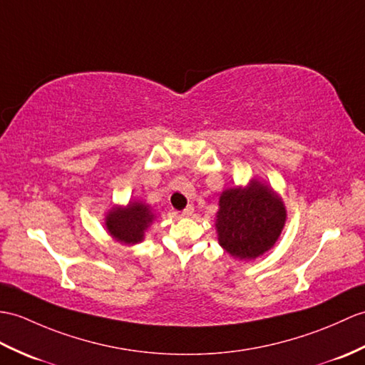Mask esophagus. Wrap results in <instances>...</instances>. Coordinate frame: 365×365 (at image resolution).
Returning <instances> with one entry per match:
<instances>
[{
  "label": "esophagus",
  "mask_w": 365,
  "mask_h": 365,
  "mask_svg": "<svg viewBox=\"0 0 365 365\" xmlns=\"http://www.w3.org/2000/svg\"><path fill=\"white\" fill-rule=\"evenodd\" d=\"M194 213V207L192 205H188L185 210H183V216H192Z\"/></svg>",
  "instance_id": "34e87169"
}]
</instances>
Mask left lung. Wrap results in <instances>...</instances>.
Masks as SVG:
<instances>
[{
  "mask_svg": "<svg viewBox=\"0 0 365 365\" xmlns=\"http://www.w3.org/2000/svg\"><path fill=\"white\" fill-rule=\"evenodd\" d=\"M284 221L282 199L266 185L253 180L247 188H232L221 194L217 240L232 257L252 259L272 247Z\"/></svg>",
  "mask_w": 365,
  "mask_h": 365,
  "instance_id": "8db88e82",
  "label": "left lung"
}]
</instances>
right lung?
<instances>
[{"mask_svg": "<svg viewBox=\"0 0 365 365\" xmlns=\"http://www.w3.org/2000/svg\"><path fill=\"white\" fill-rule=\"evenodd\" d=\"M154 221L149 205L130 202L125 208H113L107 215V230L116 241L123 244H137L143 240L144 230Z\"/></svg>", "mask_w": 365, "mask_h": 365, "instance_id": "add662e5", "label": "right lung"}]
</instances>
